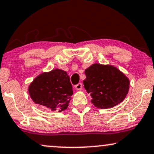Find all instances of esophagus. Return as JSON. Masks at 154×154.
<instances>
[{"label":"esophagus","mask_w":154,"mask_h":154,"mask_svg":"<svg viewBox=\"0 0 154 154\" xmlns=\"http://www.w3.org/2000/svg\"><path fill=\"white\" fill-rule=\"evenodd\" d=\"M75 88L77 90V91H81L82 89V83H79L77 85L75 86Z\"/></svg>","instance_id":"34e87169"}]
</instances>
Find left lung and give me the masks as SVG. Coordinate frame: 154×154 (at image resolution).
<instances>
[{
	"label": "left lung",
	"instance_id": "obj_1",
	"mask_svg": "<svg viewBox=\"0 0 154 154\" xmlns=\"http://www.w3.org/2000/svg\"><path fill=\"white\" fill-rule=\"evenodd\" d=\"M85 89L91 94L95 107L105 109L122 103L130 89V79L122 72L111 64L95 63L85 70Z\"/></svg>",
	"mask_w": 154,
	"mask_h": 154
}]
</instances>
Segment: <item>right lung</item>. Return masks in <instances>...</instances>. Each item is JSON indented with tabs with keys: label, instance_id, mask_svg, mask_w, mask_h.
<instances>
[{
	"label": "right lung",
	"instance_id": "1",
	"mask_svg": "<svg viewBox=\"0 0 154 154\" xmlns=\"http://www.w3.org/2000/svg\"><path fill=\"white\" fill-rule=\"evenodd\" d=\"M28 92L34 103L59 112L67 109L73 94L69 76L60 69L38 75L29 84Z\"/></svg>",
	"mask_w": 154,
	"mask_h": 154
}]
</instances>
